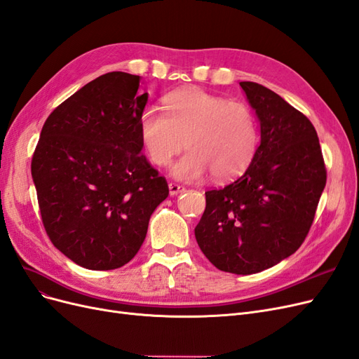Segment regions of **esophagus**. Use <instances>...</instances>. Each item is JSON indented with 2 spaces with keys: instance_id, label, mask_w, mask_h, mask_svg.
<instances>
[{
  "instance_id": "34e87169",
  "label": "esophagus",
  "mask_w": 359,
  "mask_h": 359,
  "mask_svg": "<svg viewBox=\"0 0 359 359\" xmlns=\"http://www.w3.org/2000/svg\"><path fill=\"white\" fill-rule=\"evenodd\" d=\"M185 189L182 187V185L180 184H175V182H169V194L170 196H177L180 193H182Z\"/></svg>"
}]
</instances>
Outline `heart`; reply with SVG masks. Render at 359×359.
Masks as SVG:
<instances>
[{"label":"heart","instance_id":"b5f03b06","mask_svg":"<svg viewBox=\"0 0 359 359\" xmlns=\"http://www.w3.org/2000/svg\"><path fill=\"white\" fill-rule=\"evenodd\" d=\"M165 111L147 107L140 116L144 150L156 166H166L185 148L190 151L172 166L180 181H196L208 172L215 180H233L248 169L259 144L254 111L243 102L202 89L165 97Z\"/></svg>","mask_w":359,"mask_h":359}]
</instances>
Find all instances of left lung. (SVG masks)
<instances>
[{
	"instance_id": "left-lung-1",
	"label": "left lung",
	"mask_w": 359,
	"mask_h": 359,
	"mask_svg": "<svg viewBox=\"0 0 359 359\" xmlns=\"http://www.w3.org/2000/svg\"><path fill=\"white\" fill-rule=\"evenodd\" d=\"M239 84L255 109L262 141L242 177L205 193L206 208L194 236L217 269L251 275L300 248L327 170L311 120L264 86Z\"/></svg>"
}]
</instances>
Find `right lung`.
I'll list each match as a JSON object with an SVG mask.
<instances>
[{"instance_id":"1","label":"right lung","mask_w":359,"mask_h":359,"mask_svg":"<svg viewBox=\"0 0 359 359\" xmlns=\"http://www.w3.org/2000/svg\"><path fill=\"white\" fill-rule=\"evenodd\" d=\"M140 76L114 71L88 83L47 117L31 174L56 248L90 270L129 263L168 182L142 154Z\"/></svg>"}]
</instances>
